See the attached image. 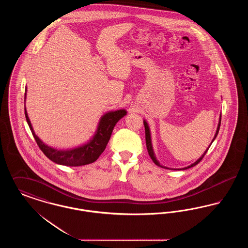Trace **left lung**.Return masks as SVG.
<instances>
[{
  "label": "left lung",
  "mask_w": 248,
  "mask_h": 248,
  "mask_svg": "<svg viewBox=\"0 0 248 248\" xmlns=\"http://www.w3.org/2000/svg\"><path fill=\"white\" fill-rule=\"evenodd\" d=\"M143 123H144V126H145V137H146V145H147V150H148V153H149V155H150V157L152 158V160L154 161V164L156 165H158V166H160V167H164V168H166V169H173V168H169V167H166V166H164V165H161L160 163H159V161L156 159V156H155V154H154V148H153V144H152V136H151V130H150V127H149V124H148V123L146 122V120H144L143 121ZM220 123H221V114H220V116H219V121H218V124H217V131H216V134H215V136H214V138H213L212 142H211V144H212L213 141L215 140V139L217 138V134H218V131H219V127H220ZM211 144L209 145V147L211 146ZM209 147L206 149V151L202 154V155L201 156L200 158L196 161V162H194L193 164H191V165H189V166H186V167H183V168H174L175 170H185V169H188V168H190V167H192V166H194V165H197L198 163H200L201 161H202V159L203 158V156L205 155V154L207 153V151H208V149H209Z\"/></svg>",
  "instance_id": "left-lung-1"
}]
</instances>
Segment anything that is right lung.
Wrapping results in <instances>:
<instances>
[{
	"instance_id": "1",
	"label": "right lung",
	"mask_w": 248,
	"mask_h": 248,
	"mask_svg": "<svg viewBox=\"0 0 248 248\" xmlns=\"http://www.w3.org/2000/svg\"><path fill=\"white\" fill-rule=\"evenodd\" d=\"M25 91L27 93V87ZM126 113L127 111L124 108L108 111L99 119L94 136L89 141L75 148H71L68 150H60L48 146L47 144L42 141L41 139L36 135L30 118L28 116V112L25 106V116L27 123L41 151L46 154V156L52 162L58 165L66 166H81L92 164L94 161H96L100 154L106 149L107 144L110 139L112 130L114 128L115 124L118 123L119 120L126 115Z\"/></svg>"
}]
</instances>
